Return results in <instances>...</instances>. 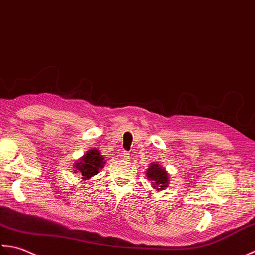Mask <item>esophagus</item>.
Returning <instances> with one entry per match:
<instances>
[{
  "mask_svg": "<svg viewBox=\"0 0 255 255\" xmlns=\"http://www.w3.org/2000/svg\"><path fill=\"white\" fill-rule=\"evenodd\" d=\"M121 157L124 159H128L129 158V154L127 152V150H122L121 152Z\"/></svg>",
  "mask_w": 255,
  "mask_h": 255,
  "instance_id": "1",
  "label": "esophagus"
}]
</instances>
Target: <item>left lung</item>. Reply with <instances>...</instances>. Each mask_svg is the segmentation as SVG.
Segmentation results:
<instances>
[{"mask_svg":"<svg viewBox=\"0 0 255 255\" xmlns=\"http://www.w3.org/2000/svg\"><path fill=\"white\" fill-rule=\"evenodd\" d=\"M146 177L150 180L153 188L156 191L165 190L169 184V175L162 165L150 163L146 169Z\"/></svg>","mask_w":255,"mask_h":255,"instance_id":"left-lung-1","label":"left lung"}]
</instances>
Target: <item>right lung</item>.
<instances>
[{"mask_svg": "<svg viewBox=\"0 0 255 255\" xmlns=\"http://www.w3.org/2000/svg\"><path fill=\"white\" fill-rule=\"evenodd\" d=\"M106 164V159L102 156L100 150L98 148L89 149L74 164L75 171L78 173L84 180L90 179L99 173V170L103 168Z\"/></svg>", "mask_w": 255, "mask_h": 255, "instance_id": "right-lung-1", "label": "right lung"}]
</instances>
